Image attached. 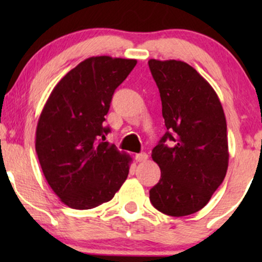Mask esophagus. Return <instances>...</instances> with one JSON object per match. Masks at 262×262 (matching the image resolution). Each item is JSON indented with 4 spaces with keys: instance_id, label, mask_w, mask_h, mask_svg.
Instances as JSON below:
<instances>
[{
    "instance_id": "34e87169",
    "label": "esophagus",
    "mask_w": 262,
    "mask_h": 262,
    "mask_svg": "<svg viewBox=\"0 0 262 262\" xmlns=\"http://www.w3.org/2000/svg\"><path fill=\"white\" fill-rule=\"evenodd\" d=\"M135 160H137L138 162L146 161L148 160V154H146V152H140V154H137L135 155Z\"/></svg>"
}]
</instances>
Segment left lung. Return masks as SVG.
<instances>
[{
	"label": "left lung",
	"mask_w": 262,
	"mask_h": 262,
	"mask_svg": "<svg viewBox=\"0 0 262 262\" xmlns=\"http://www.w3.org/2000/svg\"><path fill=\"white\" fill-rule=\"evenodd\" d=\"M166 133L152 149L161 170L150 202L171 217L193 214L209 202L228 170L227 121L213 87L180 60L150 59ZM170 140L171 145L166 141Z\"/></svg>",
	"instance_id": "obj_1"
}]
</instances>
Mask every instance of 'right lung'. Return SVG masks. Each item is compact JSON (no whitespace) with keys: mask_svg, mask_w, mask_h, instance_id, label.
<instances>
[{"mask_svg":"<svg viewBox=\"0 0 262 262\" xmlns=\"http://www.w3.org/2000/svg\"><path fill=\"white\" fill-rule=\"evenodd\" d=\"M137 60L92 56L59 81L39 117L35 151L62 203L91 209L108 202L127 180L132 158L106 140L103 127L116 89Z\"/></svg>","mask_w":262,"mask_h":262,"instance_id":"right-lung-1","label":"right lung"}]
</instances>
